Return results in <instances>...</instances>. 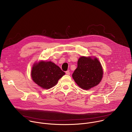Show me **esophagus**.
<instances>
[{
  "mask_svg": "<svg viewBox=\"0 0 132 132\" xmlns=\"http://www.w3.org/2000/svg\"><path fill=\"white\" fill-rule=\"evenodd\" d=\"M66 75H70V72L69 70H67L66 71Z\"/></svg>",
  "mask_w": 132,
  "mask_h": 132,
  "instance_id": "esophagus-1",
  "label": "esophagus"
}]
</instances>
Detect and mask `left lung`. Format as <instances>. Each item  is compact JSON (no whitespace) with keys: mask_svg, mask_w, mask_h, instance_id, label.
I'll return each mask as SVG.
<instances>
[{"mask_svg":"<svg viewBox=\"0 0 132 132\" xmlns=\"http://www.w3.org/2000/svg\"><path fill=\"white\" fill-rule=\"evenodd\" d=\"M103 70L100 62L95 58L80 57L77 63V68L72 76L75 81L82 89L88 90L98 85L101 81Z\"/></svg>","mask_w":132,"mask_h":132,"instance_id":"8db88e82","label":"left lung"}]
</instances>
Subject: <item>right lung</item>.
Wrapping results in <instances>:
<instances>
[{
  "label": "right lung",
  "mask_w": 132,
  "mask_h": 132,
  "mask_svg": "<svg viewBox=\"0 0 132 132\" xmlns=\"http://www.w3.org/2000/svg\"><path fill=\"white\" fill-rule=\"evenodd\" d=\"M65 74L64 71L52 62L41 61L33 65L31 77L37 85L44 89H50L56 85Z\"/></svg>",
  "instance_id": "1"
}]
</instances>
